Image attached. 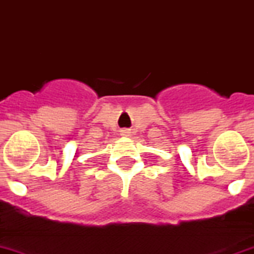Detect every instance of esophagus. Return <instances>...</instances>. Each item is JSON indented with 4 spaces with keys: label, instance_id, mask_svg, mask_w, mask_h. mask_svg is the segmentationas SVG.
<instances>
[{
    "label": "esophagus",
    "instance_id": "1",
    "mask_svg": "<svg viewBox=\"0 0 254 254\" xmlns=\"http://www.w3.org/2000/svg\"><path fill=\"white\" fill-rule=\"evenodd\" d=\"M121 134H123V135H127V134H129V131H127V130H123V131H121Z\"/></svg>",
    "mask_w": 254,
    "mask_h": 254
}]
</instances>
